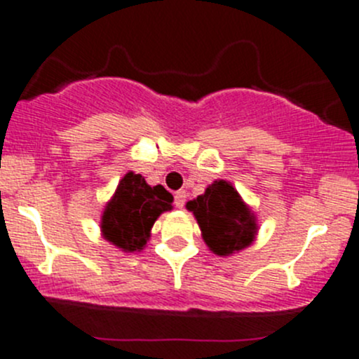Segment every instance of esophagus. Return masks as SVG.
Instances as JSON below:
<instances>
[{"mask_svg":"<svg viewBox=\"0 0 359 359\" xmlns=\"http://www.w3.org/2000/svg\"><path fill=\"white\" fill-rule=\"evenodd\" d=\"M184 203H186V191H177V193H175V206H177V208H184Z\"/></svg>","mask_w":359,"mask_h":359,"instance_id":"1","label":"esophagus"}]
</instances>
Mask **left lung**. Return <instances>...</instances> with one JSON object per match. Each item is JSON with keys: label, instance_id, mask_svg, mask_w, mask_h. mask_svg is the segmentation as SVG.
<instances>
[{"label": "left lung", "instance_id": "8db88e82", "mask_svg": "<svg viewBox=\"0 0 359 359\" xmlns=\"http://www.w3.org/2000/svg\"><path fill=\"white\" fill-rule=\"evenodd\" d=\"M201 238L215 255L229 257L248 248L259 233L257 215L227 180H213L205 193L186 203Z\"/></svg>", "mask_w": 359, "mask_h": 359}]
</instances>
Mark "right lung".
<instances>
[{"mask_svg":"<svg viewBox=\"0 0 359 359\" xmlns=\"http://www.w3.org/2000/svg\"><path fill=\"white\" fill-rule=\"evenodd\" d=\"M173 196L161 186L151 187L140 173L128 172L116 187L100 217L106 241L125 253L142 252L163 212L173 208Z\"/></svg>","mask_w":359,"mask_h":359,"instance_id":"add662e5","label":"right lung"}]
</instances>
